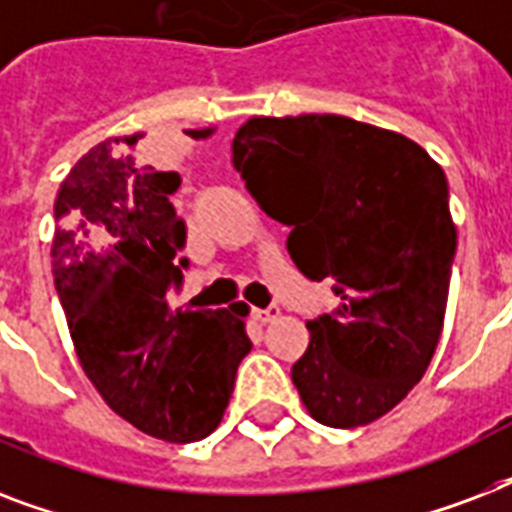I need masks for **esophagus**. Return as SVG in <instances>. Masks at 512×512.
<instances>
[{
	"instance_id": "34e87169",
	"label": "esophagus",
	"mask_w": 512,
	"mask_h": 512,
	"mask_svg": "<svg viewBox=\"0 0 512 512\" xmlns=\"http://www.w3.org/2000/svg\"><path fill=\"white\" fill-rule=\"evenodd\" d=\"M281 316V311L276 308V305H271V308H255L252 311V319L260 321V324H268V321H276Z\"/></svg>"
}]
</instances>
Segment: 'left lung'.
I'll return each instance as SVG.
<instances>
[{"label": "left lung", "mask_w": 512, "mask_h": 512, "mask_svg": "<svg viewBox=\"0 0 512 512\" xmlns=\"http://www.w3.org/2000/svg\"><path fill=\"white\" fill-rule=\"evenodd\" d=\"M233 164L335 313L308 321L292 382L313 420H380L422 380L444 329L457 225L441 164L401 132L337 114L252 116Z\"/></svg>", "instance_id": "left-lung-1"}]
</instances>
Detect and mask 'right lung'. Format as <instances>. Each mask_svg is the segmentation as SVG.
Instances as JSON below:
<instances>
[{"label": "right lung", "mask_w": 512, "mask_h": 512, "mask_svg": "<svg viewBox=\"0 0 512 512\" xmlns=\"http://www.w3.org/2000/svg\"><path fill=\"white\" fill-rule=\"evenodd\" d=\"M199 138L215 127L196 130ZM146 132L106 138L71 167L55 199L52 276L76 358L122 420L170 444L220 425L249 353L244 303L172 308L188 260L172 207L177 172L138 162Z\"/></svg>", "instance_id": "right-lung-1"}]
</instances>
